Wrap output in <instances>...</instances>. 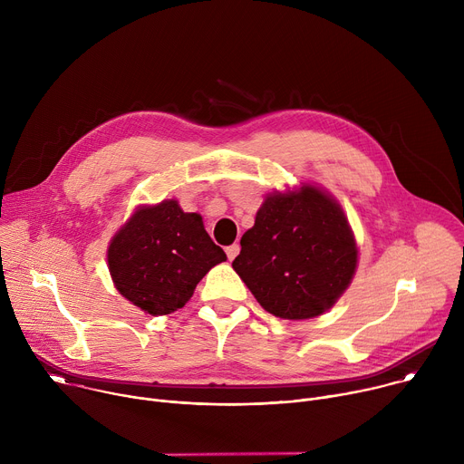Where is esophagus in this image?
Returning <instances> with one entry per match:
<instances>
[{"label": "esophagus", "instance_id": "obj_1", "mask_svg": "<svg viewBox=\"0 0 464 464\" xmlns=\"http://www.w3.org/2000/svg\"><path fill=\"white\" fill-rule=\"evenodd\" d=\"M226 253H227V258L233 260V258L240 253V246H238V244H231V246L226 247Z\"/></svg>", "mask_w": 464, "mask_h": 464}]
</instances>
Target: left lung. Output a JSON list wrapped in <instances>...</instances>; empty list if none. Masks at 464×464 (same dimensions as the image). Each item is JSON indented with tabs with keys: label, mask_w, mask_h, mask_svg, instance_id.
<instances>
[{
	"label": "left lung",
	"mask_w": 464,
	"mask_h": 464,
	"mask_svg": "<svg viewBox=\"0 0 464 464\" xmlns=\"http://www.w3.org/2000/svg\"><path fill=\"white\" fill-rule=\"evenodd\" d=\"M240 246L233 270L258 304L281 319L328 312L358 268V244L340 202L314 183L264 198Z\"/></svg>",
	"instance_id": "obj_1"
}]
</instances>
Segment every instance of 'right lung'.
I'll list each match as a JSON object with an SVG mask.
<instances>
[{
  "instance_id": "add662e5",
  "label": "right lung",
  "mask_w": 464,
  "mask_h": 464,
  "mask_svg": "<svg viewBox=\"0 0 464 464\" xmlns=\"http://www.w3.org/2000/svg\"><path fill=\"white\" fill-rule=\"evenodd\" d=\"M108 270L117 292L150 315L181 308L204 276L227 260L198 213L178 200L140 206L108 246Z\"/></svg>"
}]
</instances>
